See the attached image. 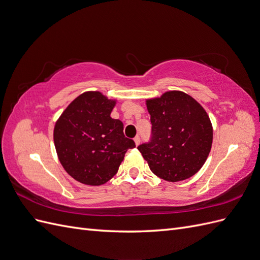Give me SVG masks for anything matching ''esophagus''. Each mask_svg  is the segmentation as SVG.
<instances>
[{"label":"esophagus","instance_id":"obj_1","mask_svg":"<svg viewBox=\"0 0 260 260\" xmlns=\"http://www.w3.org/2000/svg\"><path fill=\"white\" fill-rule=\"evenodd\" d=\"M133 141H135V143H136V145L138 146V145L140 144V141H141V140H140V137H138V136H137V137H136L135 139H133Z\"/></svg>","mask_w":260,"mask_h":260}]
</instances>
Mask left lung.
I'll use <instances>...</instances> for the list:
<instances>
[{
  "label": "left lung",
  "mask_w": 260,
  "mask_h": 260,
  "mask_svg": "<svg viewBox=\"0 0 260 260\" xmlns=\"http://www.w3.org/2000/svg\"><path fill=\"white\" fill-rule=\"evenodd\" d=\"M152 141L138 146L154 175L169 182L194 176L205 164L212 144V124L205 109L182 91L147 99Z\"/></svg>",
  "instance_id": "obj_1"
}]
</instances>
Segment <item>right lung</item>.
Masks as SVG:
<instances>
[{"instance_id":"add662e5","label":"right lung","mask_w":260,"mask_h":260,"mask_svg":"<svg viewBox=\"0 0 260 260\" xmlns=\"http://www.w3.org/2000/svg\"><path fill=\"white\" fill-rule=\"evenodd\" d=\"M117 100L100 91L77 96L54 125V144L67 174L86 185H102L118 171L125 152L136 147L123 123L111 117Z\"/></svg>"}]
</instances>
